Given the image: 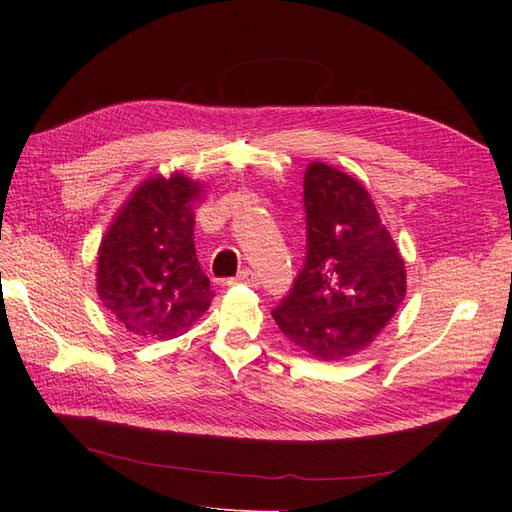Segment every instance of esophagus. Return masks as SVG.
<instances>
[{
  "label": "esophagus",
  "mask_w": 512,
  "mask_h": 512,
  "mask_svg": "<svg viewBox=\"0 0 512 512\" xmlns=\"http://www.w3.org/2000/svg\"><path fill=\"white\" fill-rule=\"evenodd\" d=\"M237 280L241 282V284H247V286H258L260 282H258V275L252 271V269H243L241 273H239V277H237Z\"/></svg>",
  "instance_id": "esophagus-1"
}]
</instances>
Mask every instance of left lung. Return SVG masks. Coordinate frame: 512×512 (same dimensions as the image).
<instances>
[{
    "mask_svg": "<svg viewBox=\"0 0 512 512\" xmlns=\"http://www.w3.org/2000/svg\"><path fill=\"white\" fill-rule=\"evenodd\" d=\"M305 265L271 316L318 361L365 350L406 297V267L369 192L354 177L312 162L303 179Z\"/></svg>",
    "mask_w": 512,
    "mask_h": 512,
    "instance_id": "left-lung-1",
    "label": "left lung"
}]
</instances>
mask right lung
<instances>
[{
	"label": "right lung",
	"instance_id": "1",
	"mask_svg": "<svg viewBox=\"0 0 512 512\" xmlns=\"http://www.w3.org/2000/svg\"><path fill=\"white\" fill-rule=\"evenodd\" d=\"M203 185L181 173L145 179L100 243L96 290L121 327L145 339H173L213 299L194 250V203Z\"/></svg>",
	"mask_w": 512,
	"mask_h": 512
}]
</instances>
